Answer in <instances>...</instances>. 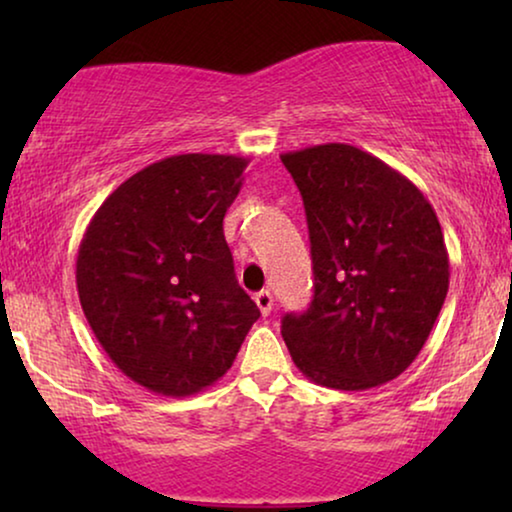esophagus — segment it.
Listing matches in <instances>:
<instances>
[{
  "label": "esophagus",
  "mask_w": 512,
  "mask_h": 512,
  "mask_svg": "<svg viewBox=\"0 0 512 512\" xmlns=\"http://www.w3.org/2000/svg\"><path fill=\"white\" fill-rule=\"evenodd\" d=\"M254 300H256L258 310H261L263 317H268V314L272 312V305H275V298H272V293L270 291H258Z\"/></svg>",
  "instance_id": "34e87169"
}]
</instances>
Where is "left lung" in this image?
<instances>
[{
    "label": "left lung",
    "mask_w": 512,
    "mask_h": 512,
    "mask_svg": "<svg viewBox=\"0 0 512 512\" xmlns=\"http://www.w3.org/2000/svg\"><path fill=\"white\" fill-rule=\"evenodd\" d=\"M303 195L314 298L286 314L282 338L300 373L363 391L417 359L450 286V258L424 193L349 144L282 153Z\"/></svg>",
    "instance_id": "8db88e82"
}]
</instances>
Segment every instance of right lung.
<instances>
[{
	"label": "right lung",
	"mask_w": 512,
	"mask_h": 512,
	"mask_svg": "<svg viewBox=\"0 0 512 512\" xmlns=\"http://www.w3.org/2000/svg\"><path fill=\"white\" fill-rule=\"evenodd\" d=\"M247 165L221 153L158 160L125 179L83 233V314L116 368L153 394L212 387L261 317L223 237Z\"/></svg>",
	"instance_id": "right-lung-1"
}]
</instances>
